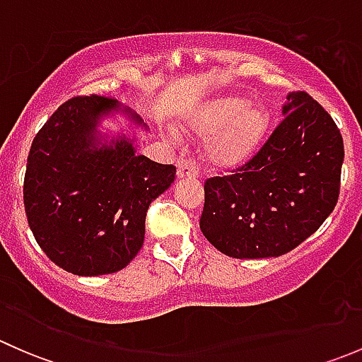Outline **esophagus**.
<instances>
[{
	"label": "esophagus",
	"mask_w": 362,
	"mask_h": 362,
	"mask_svg": "<svg viewBox=\"0 0 362 362\" xmlns=\"http://www.w3.org/2000/svg\"><path fill=\"white\" fill-rule=\"evenodd\" d=\"M177 175L178 178H198L199 170L194 159H178L177 160Z\"/></svg>",
	"instance_id": "1"
}]
</instances>
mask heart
Returning <instances> with one entry per match:
<instances>
[{
	"mask_svg": "<svg viewBox=\"0 0 362 362\" xmlns=\"http://www.w3.org/2000/svg\"><path fill=\"white\" fill-rule=\"evenodd\" d=\"M189 129L208 138L204 156L211 168L238 170L257 154L268 134L269 115L261 105L226 96L203 105L189 119Z\"/></svg>",
	"mask_w": 362,
	"mask_h": 362,
	"instance_id": "heart-1",
	"label": "heart"
}]
</instances>
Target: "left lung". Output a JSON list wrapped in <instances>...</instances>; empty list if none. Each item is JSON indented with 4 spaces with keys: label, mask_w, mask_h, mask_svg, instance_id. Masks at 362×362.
I'll list each match as a JSON object with an SVG mask.
<instances>
[{
    "label": "left lung",
    "mask_w": 362,
    "mask_h": 362,
    "mask_svg": "<svg viewBox=\"0 0 362 362\" xmlns=\"http://www.w3.org/2000/svg\"><path fill=\"white\" fill-rule=\"evenodd\" d=\"M287 100L284 120L245 166L204 182L199 228L229 257L287 254L337 206L341 133L310 94L293 93Z\"/></svg>",
    "instance_id": "left-lung-1"
}]
</instances>
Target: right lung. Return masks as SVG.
<instances>
[{
  "label": "right lung",
  "instance_id": "add662e5",
  "mask_svg": "<svg viewBox=\"0 0 362 362\" xmlns=\"http://www.w3.org/2000/svg\"><path fill=\"white\" fill-rule=\"evenodd\" d=\"M117 108L119 101L98 94L71 98L29 148L23 187L29 228L47 257L73 275L126 268L144 245L148 206L177 173L173 164L138 156L126 138L98 147V119Z\"/></svg>",
  "mask_w": 362,
  "mask_h": 362
}]
</instances>
